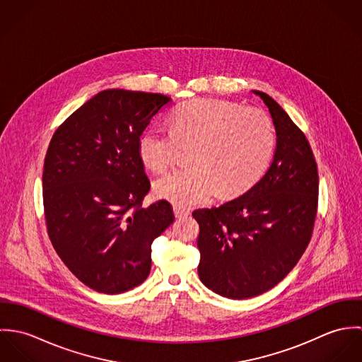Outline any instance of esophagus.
Returning <instances> with one entry per match:
<instances>
[{"mask_svg":"<svg viewBox=\"0 0 362 362\" xmlns=\"http://www.w3.org/2000/svg\"><path fill=\"white\" fill-rule=\"evenodd\" d=\"M173 210H174V216H175L177 218H182V217H185V216L189 214V210H188V209H184V207L174 206L173 207Z\"/></svg>","mask_w":362,"mask_h":362,"instance_id":"esophagus-1","label":"esophagus"}]
</instances>
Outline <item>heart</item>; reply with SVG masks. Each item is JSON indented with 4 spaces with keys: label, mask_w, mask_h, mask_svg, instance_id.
Instances as JSON below:
<instances>
[{
    "label": "heart",
    "mask_w": 362,
    "mask_h": 362,
    "mask_svg": "<svg viewBox=\"0 0 362 362\" xmlns=\"http://www.w3.org/2000/svg\"><path fill=\"white\" fill-rule=\"evenodd\" d=\"M170 128L144 131L138 151L148 168L164 174L175 164L180 146L192 145V165L155 182L156 195L177 206L205 204L216 192H245L262 177L274 149L270 118L234 102L197 99L181 104L170 117Z\"/></svg>",
    "instance_id": "b5f03b06"
}]
</instances>
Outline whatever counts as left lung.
<instances>
[{"mask_svg": "<svg viewBox=\"0 0 362 362\" xmlns=\"http://www.w3.org/2000/svg\"><path fill=\"white\" fill-rule=\"evenodd\" d=\"M276 128L273 160L241 197L192 213L199 224L198 274L209 290L231 300L273 288L308 247L319 194L316 161L305 134L270 96Z\"/></svg>", "mask_w": 362, "mask_h": 362, "instance_id": "obj_1", "label": "left lung"}]
</instances>
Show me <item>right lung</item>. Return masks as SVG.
I'll return each mask as SVG.
<instances>
[{"instance_id":"right-lung-1","label":"right lung","mask_w":362,"mask_h":362,"mask_svg":"<svg viewBox=\"0 0 362 362\" xmlns=\"http://www.w3.org/2000/svg\"><path fill=\"white\" fill-rule=\"evenodd\" d=\"M171 99L104 90L54 132L43 170V206L52 247L89 288L119 294L146 280L152 243L173 221L167 201L144 206L151 191L138 141Z\"/></svg>"}]
</instances>
